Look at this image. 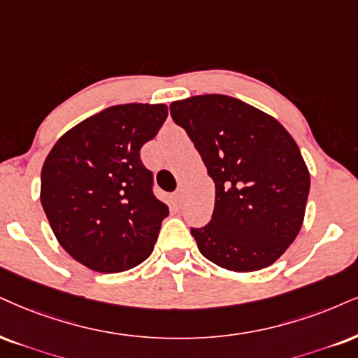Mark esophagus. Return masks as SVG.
I'll list each match as a JSON object with an SVG mask.
<instances>
[{
    "label": "esophagus",
    "instance_id": "obj_1",
    "mask_svg": "<svg viewBox=\"0 0 358 358\" xmlns=\"http://www.w3.org/2000/svg\"><path fill=\"white\" fill-rule=\"evenodd\" d=\"M172 201H174L176 206H180V202H182V191H176L172 194Z\"/></svg>",
    "mask_w": 358,
    "mask_h": 358
}]
</instances>
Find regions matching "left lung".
Returning <instances> with one entry per match:
<instances>
[{"mask_svg": "<svg viewBox=\"0 0 358 358\" xmlns=\"http://www.w3.org/2000/svg\"><path fill=\"white\" fill-rule=\"evenodd\" d=\"M171 116L215 184L213 219L191 229L201 254L234 272L272 266L306 214L310 174L297 143L275 117L231 96L174 101Z\"/></svg>", "mask_w": 358, "mask_h": 358, "instance_id": "obj_1", "label": "left lung"}]
</instances>
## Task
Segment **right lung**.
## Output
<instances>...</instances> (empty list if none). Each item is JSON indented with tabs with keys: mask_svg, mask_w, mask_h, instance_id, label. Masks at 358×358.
Wrapping results in <instances>:
<instances>
[{
	"mask_svg": "<svg viewBox=\"0 0 358 358\" xmlns=\"http://www.w3.org/2000/svg\"><path fill=\"white\" fill-rule=\"evenodd\" d=\"M167 117L166 104H119L57 139L41 171V204L57 242L103 273L151 255L169 207L152 192L141 148Z\"/></svg>",
	"mask_w": 358,
	"mask_h": 358,
	"instance_id": "obj_1",
	"label": "right lung"
}]
</instances>
